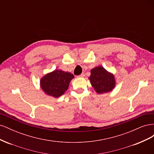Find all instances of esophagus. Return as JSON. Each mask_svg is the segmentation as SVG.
<instances>
[{
    "label": "esophagus",
    "mask_w": 154,
    "mask_h": 154,
    "mask_svg": "<svg viewBox=\"0 0 154 154\" xmlns=\"http://www.w3.org/2000/svg\"><path fill=\"white\" fill-rule=\"evenodd\" d=\"M84 76H85V74H83V73H82V74H80V75L78 76L77 77H78V78H83V77H84Z\"/></svg>",
    "instance_id": "obj_1"
}]
</instances>
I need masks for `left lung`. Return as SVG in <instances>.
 Returning <instances> with one entry per match:
<instances>
[{
    "instance_id": "8db88e82",
    "label": "left lung",
    "mask_w": 154,
    "mask_h": 154,
    "mask_svg": "<svg viewBox=\"0 0 154 154\" xmlns=\"http://www.w3.org/2000/svg\"><path fill=\"white\" fill-rule=\"evenodd\" d=\"M88 79L91 85L98 94L109 92L116 87V82L114 74L107 71L102 66L92 69Z\"/></svg>"
}]
</instances>
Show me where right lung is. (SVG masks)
Listing matches in <instances>:
<instances>
[{
  "instance_id": "add662e5",
  "label": "right lung",
  "mask_w": 154,
  "mask_h": 154,
  "mask_svg": "<svg viewBox=\"0 0 154 154\" xmlns=\"http://www.w3.org/2000/svg\"><path fill=\"white\" fill-rule=\"evenodd\" d=\"M74 78L71 73L56 69L40 79V85L45 94L57 98L68 89L69 83Z\"/></svg>"
}]
</instances>
